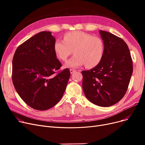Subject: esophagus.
I'll return each mask as SVG.
<instances>
[{
    "mask_svg": "<svg viewBox=\"0 0 145 145\" xmlns=\"http://www.w3.org/2000/svg\"><path fill=\"white\" fill-rule=\"evenodd\" d=\"M76 71L74 70V69H70V72H71V74H72V73H73L75 72Z\"/></svg>",
    "mask_w": 145,
    "mask_h": 145,
    "instance_id": "esophagus-1",
    "label": "esophagus"
}]
</instances>
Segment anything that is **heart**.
<instances>
[{
    "instance_id": "heart-1",
    "label": "heart",
    "mask_w": 145,
    "mask_h": 145,
    "mask_svg": "<svg viewBox=\"0 0 145 145\" xmlns=\"http://www.w3.org/2000/svg\"><path fill=\"white\" fill-rule=\"evenodd\" d=\"M53 49L57 57L63 61L73 50L74 55L65 63L67 67L76 68L85 65L91 68L101 62L105 46L100 37L81 31H74L66 33L64 40L57 39L53 44Z\"/></svg>"
}]
</instances>
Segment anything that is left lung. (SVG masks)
Wrapping results in <instances>:
<instances>
[{
  "label": "left lung",
  "instance_id": "obj_1",
  "mask_svg": "<svg viewBox=\"0 0 145 145\" xmlns=\"http://www.w3.org/2000/svg\"><path fill=\"white\" fill-rule=\"evenodd\" d=\"M99 33L104 43V55L96 66L82 72V88L90 102L108 107L125 96L133 72L132 59L122 39L103 30Z\"/></svg>",
  "mask_w": 145,
  "mask_h": 145
}]
</instances>
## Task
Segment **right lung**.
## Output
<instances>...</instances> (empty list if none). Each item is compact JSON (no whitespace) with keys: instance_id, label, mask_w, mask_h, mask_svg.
Segmentation results:
<instances>
[{"instance_id":"obj_1","label":"right lung","mask_w":145,"mask_h":145,"mask_svg":"<svg viewBox=\"0 0 145 145\" xmlns=\"http://www.w3.org/2000/svg\"><path fill=\"white\" fill-rule=\"evenodd\" d=\"M55 38L50 32H41L21 44L12 60V82L18 95L28 106L45 110L62 97L71 73L53 49Z\"/></svg>"}]
</instances>
